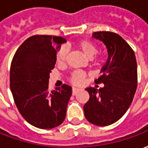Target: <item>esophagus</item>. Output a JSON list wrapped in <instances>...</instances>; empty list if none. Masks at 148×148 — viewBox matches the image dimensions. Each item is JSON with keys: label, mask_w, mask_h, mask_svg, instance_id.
Masks as SVG:
<instances>
[{"label": "esophagus", "mask_w": 148, "mask_h": 148, "mask_svg": "<svg viewBox=\"0 0 148 148\" xmlns=\"http://www.w3.org/2000/svg\"><path fill=\"white\" fill-rule=\"evenodd\" d=\"M79 91H80V89H77V88H73V90H72V94H73V95H76Z\"/></svg>", "instance_id": "1"}]
</instances>
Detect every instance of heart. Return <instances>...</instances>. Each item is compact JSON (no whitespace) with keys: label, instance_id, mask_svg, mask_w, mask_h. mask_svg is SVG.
I'll return each instance as SVG.
<instances>
[{"label":"heart","instance_id":"1","mask_svg":"<svg viewBox=\"0 0 148 148\" xmlns=\"http://www.w3.org/2000/svg\"><path fill=\"white\" fill-rule=\"evenodd\" d=\"M75 46H76V48L84 56H86L89 59L91 58V60L93 62V63H95V64L97 63V60L95 59V58L93 57L94 55L97 53V47L93 42L88 41V40H80V41H77L76 42ZM66 55H67V50L65 47H61L57 53L56 58H55L57 63L58 64H63L66 61ZM85 77H86V74H84L83 72L74 71L70 77V82L74 85L79 86L84 82Z\"/></svg>","mask_w":148,"mask_h":148}]
</instances>
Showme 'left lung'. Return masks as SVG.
I'll list each match as a JSON object with an SVG mask.
<instances>
[{
  "mask_svg": "<svg viewBox=\"0 0 148 148\" xmlns=\"http://www.w3.org/2000/svg\"><path fill=\"white\" fill-rule=\"evenodd\" d=\"M93 38L102 42L108 59L95 83H103L97 90L86 89L90 99L84 106L86 120L97 126H107L119 121L129 108L137 88V63L131 47L118 34L93 32Z\"/></svg>",
  "mask_w": 148,
  "mask_h": 148,
  "instance_id": "8db88e82",
  "label": "left lung"
}]
</instances>
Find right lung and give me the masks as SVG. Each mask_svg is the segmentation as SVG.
<instances>
[{
    "label": "right lung",
    "mask_w": 148,
    "mask_h": 148,
    "mask_svg": "<svg viewBox=\"0 0 148 148\" xmlns=\"http://www.w3.org/2000/svg\"><path fill=\"white\" fill-rule=\"evenodd\" d=\"M66 40L60 36H33L17 49L10 68V89L21 116L34 127L51 129L66 118L72 88L64 84L49 92L50 73L56 54Z\"/></svg>",
    "instance_id": "obj_1"
}]
</instances>
